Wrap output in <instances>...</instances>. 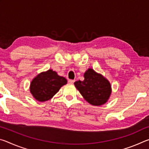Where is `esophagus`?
Returning <instances> with one entry per match:
<instances>
[{"mask_svg": "<svg viewBox=\"0 0 149 149\" xmlns=\"http://www.w3.org/2000/svg\"><path fill=\"white\" fill-rule=\"evenodd\" d=\"M68 82L70 83V84H73L75 82V80L74 79H69L68 80Z\"/></svg>", "mask_w": 149, "mask_h": 149, "instance_id": "1", "label": "esophagus"}]
</instances>
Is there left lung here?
Segmentation results:
<instances>
[{"label":"left lung","instance_id":"left-lung-1","mask_svg":"<svg viewBox=\"0 0 149 149\" xmlns=\"http://www.w3.org/2000/svg\"><path fill=\"white\" fill-rule=\"evenodd\" d=\"M84 76V81H75L74 85L84 99L94 106L105 104L112 93L109 81L92 68L88 69Z\"/></svg>","mask_w":149,"mask_h":149}]
</instances>
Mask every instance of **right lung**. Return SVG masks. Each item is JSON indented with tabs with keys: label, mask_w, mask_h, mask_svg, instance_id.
<instances>
[{
	"label": "right lung",
	"mask_w": 149,
	"mask_h": 149,
	"mask_svg": "<svg viewBox=\"0 0 149 149\" xmlns=\"http://www.w3.org/2000/svg\"><path fill=\"white\" fill-rule=\"evenodd\" d=\"M67 84L65 77L49 69L35 76L30 84V93L35 100L45 102L52 99L63 85Z\"/></svg>",
	"instance_id": "1"
}]
</instances>
